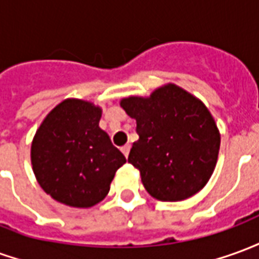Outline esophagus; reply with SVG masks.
<instances>
[{
    "label": "esophagus",
    "instance_id": "obj_1",
    "mask_svg": "<svg viewBox=\"0 0 259 259\" xmlns=\"http://www.w3.org/2000/svg\"><path fill=\"white\" fill-rule=\"evenodd\" d=\"M120 150H122V152H123V155L126 158L129 157V152H130V144H126V146H123L122 147V148H120Z\"/></svg>",
    "mask_w": 259,
    "mask_h": 259
}]
</instances>
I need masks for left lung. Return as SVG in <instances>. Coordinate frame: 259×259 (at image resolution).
Listing matches in <instances>:
<instances>
[{
    "label": "left lung",
    "mask_w": 259,
    "mask_h": 259,
    "mask_svg": "<svg viewBox=\"0 0 259 259\" xmlns=\"http://www.w3.org/2000/svg\"><path fill=\"white\" fill-rule=\"evenodd\" d=\"M120 107L137 123L139 140L127 161L140 170L146 190L161 201H182L198 193L211 178L221 146L205 105L168 84L148 98H123Z\"/></svg>",
    "instance_id": "1"
}]
</instances>
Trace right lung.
<instances>
[{"instance_id": "right-lung-1", "label": "right lung", "mask_w": 259, "mask_h": 259, "mask_svg": "<svg viewBox=\"0 0 259 259\" xmlns=\"http://www.w3.org/2000/svg\"><path fill=\"white\" fill-rule=\"evenodd\" d=\"M101 109L91 102L65 100L48 113L31 144L37 182L54 200L89 208L105 198L126 158L100 129Z\"/></svg>"}]
</instances>
